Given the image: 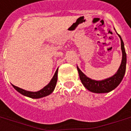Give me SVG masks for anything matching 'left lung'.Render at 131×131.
Listing matches in <instances>:
<instances>
[{"label":"left lung","instance_id":"8db88e82","mask_svg":"<svg viewBox=\"0 0 131 131\" xmlns=\"http://www.w3.org/2000/svg\"><path fill=\"white\" fill-rule=\"evenodd\" d=\"M119 36L121 39L122 61L118 71L116 72V73L114 76L105 80H102V81H96V80L89 79L77 68L80 80L83 84V85L88 90L90 91L91 92L98 93H108L110 91L114 89L117 86L119 85L124 76L125 72H126V53L125 51L124 42L122 40L121 36L119 35Z\"/></svg>","mask_w":131,"mask_h":131}]
</instances>
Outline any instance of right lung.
Returning <instances> with one entry per match:
<instances>
[{
	"instance_id": "obj_1",
	"label": "right lung",
	"mask_w": 131,
	"mask_h": 131,
	"mask_svg": "<svg viewBox=\"0 0 131 131\" xmlns=\"http://www.w3.org/2000/svg\"><path fill=\"white\" fill-rule=\"evenodd\" d=\"M57 75H58V69L56 70L54 77L51 79L50 82L46 86H45L42 89L38 91L37 92L28 91L24 90V89H21V88L17 87V86H16L15 85L12 86H13V87L15 88L18 92L21 93L22 95H24V96H28V97L31 98H42V97H44V96H48L50 93H52V91H54V88L56 86V82H57Z\"/></svg>"
}]
</instances>
